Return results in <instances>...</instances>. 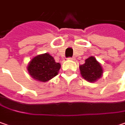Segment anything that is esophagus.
I'll return each instance as SVG.
<instances>
[{
  "label": "esophagus",
  "instance_id": "1",
  "mask_svg": "<svg viewBox=\"0 0 125 125\" xmlns=\"http://www.w3.org/2000/svg\"><path fill=\"white\" fill-rule=\"evenodd\" d=\"M68 59H70V60H74L75 59V57H69Z\"/></svg>",
  "mask_w": 125,
  "mask_h": 125
}]
</instances>
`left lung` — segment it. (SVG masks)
Here are the masks:
<instances>
[{"label":"left lung","instance_id":"8db88e82","mask_svg":"<svg viewBox=\"0 0 125 125\" xmlns=\"http://www.w3.org/2000/svg\"><path fill=\"white\" fill-rule=\"evenodd\" d=\"M80 71L83 78L91 83L100 78L103 73L101 64L93 57L87 59L84 64L80 66Z\"/></svg>","mask_w":125,"mask_h":125}]
</instances>
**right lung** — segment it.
<instances>
[{
  "instance_id": "1",
  "label": "right lung",
  "mask_w": 125,
  "mask_h": 125,
  "mask_svg": "<svg viewBox=\"0 0 125 125\" xmlns=\"http://www.w3.org/2000/svg\"><path fill=\"white\" fill-rule=\"evenodd\" d=\"M60 68V63L55 62L51 55L45 53L34 57L28 66V71L33 78L46 82L56 76Z\"/></svg>"
}]
</instances>
